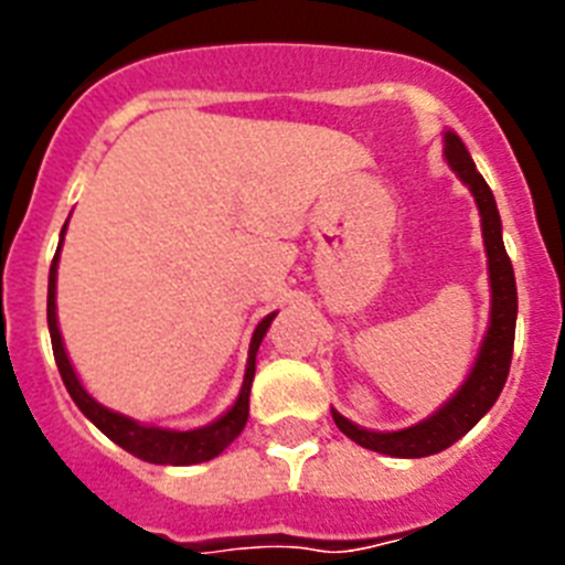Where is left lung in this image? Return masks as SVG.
<instances>
[{"instance_id": "obj_1", "label": "left lung", "mask_w": 565, "mask_h": 565, "mask_svg": "<svg viewBox=\"0 0 565 565\" xmlns=\"http://www.w3.org/2000/svg\"><path fill=\"white\" fill-rule=\"evenodd\" d=\"M444 158L450 163L452 172L461 178L463 186L476 198L478 214H481V234L483 248H487V268H489V326L481 339L478 356L472 362V371L467 373L463 384L452 393L447 402L438 407L433 416L411 424L404 430H367L359 427L351 418L333 411L331 416L344 436L356 441L359 447L373 452H384L393 458H424L447 450L461 436H467L478 422L489 413V407L498 402L503 384L512 364V344H515V319H518V288L515 271L509 263V254L503 248L501 214H498L495 198L476 161L469 158L467 147L452 129L444 132Z\"/></svg>"}]
</instances>
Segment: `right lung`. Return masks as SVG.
<instances>
[{"label": "right lung", "instance_id": "1", "mask_svg": "<svg viewBox=\"0 0 565 565\" xmlns=\"http://www.w3.org/2000/svg\"><path fill=\"white\" fill-rule=\"evenodd\" d=\"M64 232H67V223L62 228V239H58L56 257H53V266H50L47 277V328H50V342H53V356H56L58 373H62V382L67 387L70 398L78 404V411L96 424L98 430L115 441L118 447H124L127 452L138 456L141 461L149 463H169V467H192V463L212 461V458L221 456L228 444L243 433L248 422V393H252L254 382V367H257V351L259 342L266 337V331L271 328L277 311L268 313L252 333V344H248V362H246V376H243V387H239L237 398L228 407L223 416H217L214 422L203 424V427H192V430H169V427H154V424H141L135 418L124 416V413H115L109 407H104L102 402L89 396L84 391L82 379L73 371V362H70L67 351H64V339L58 331V317H56V274H58V254H62Z\"/></svg>", "mask_w": 565, "mask_h": 565}]
</instances>
